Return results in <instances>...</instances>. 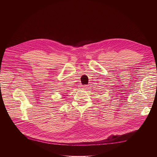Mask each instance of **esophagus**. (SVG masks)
Returning a JSON list of instances; mask_svg holds the SVG:
<instances>
[{"instance_id": "esophagus-1", "label": "esophagus", "mask_w": 157, "mask_h": 157, "mask_svg": "<svg viewBox=\"0 0 157 157\" xmlns=\"http://www.w3.org/2000/svg\"><path fill=\"white\" fill-rule=\"evenodd\" d=\"M82 88H86V86L85 85H83V86H82Z\"/></svg>"}]
</instances>
